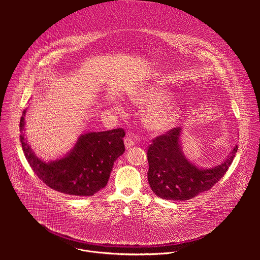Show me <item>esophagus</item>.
<instances>
[{"instance_id":"1","label":"esophagus","mask_w":260,"mask_h":260,"mask_svg":"<svg viewBox=\"0 0 260 260\" xmlns=\"http://www.w3.org/2000/svg\"><path fill=\"white\" fill-rule=\"evenodd\" d=\"M124 144H125V147L126 149L131 148L135 145V141L130 137V136H127L125 139H124Z\"/></svg>"}]
</instances>
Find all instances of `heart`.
<instances>
[{"label": "heart", "mask_w": 260, "mask_h": 260, "mask_svg": "<svg viewBox=\"0 0 260 260\" xmlns=\"http://www.w3.org/2000/svg\"><path fill=\"white\" fill-rule=\"evenodd\" d=\"M170 92L159 86H145L129 95L130 101L137 106L151 105L144 113V123L154 131H166L172 128L181 114L177 100L169 99Z\"/></svg>", "instance_id": "b5f03b06"}]
</instances>
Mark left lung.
Returning <instances> with one entry per match:
<instances>
[{"label": "left lung", "instance_id": "1", "mask_svg": "<svg viewBox=\"0 0 260 260\" xmlns=\"http://www.w3.org/2000/svg\"><path fill=\"white\" fill-rule=\"evenodd\" d=\"M181 134L182 129L176 127L156 137L147 151L149 185L162 199L184 201L209 190L224 176L238 149H232L221 164L198 167L184 155Z\"/></svg>", "mask_w": 260, "mask_h": 260}]
</instances>
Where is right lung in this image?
I'll return each instance as SVG.
<instances>
[{
	"mask_svg": "<svg viewBox=\"0 0 260 260\" xmlns=\"http://www.w3.org/2000/svg\"><path fill=\"white\" fill-rule=\"evenodd\" d=\"M25 115L26 110L20 121L22 148L31 168L46 185L75 196H92L107 185L114 162L125 151L122 128L83 134L64 157L46 162L36 156L25 138Z\"/></svg>",
	"mask_w": 260,
	"mask_h": 260,
	"instance_id": "add662e5",
	"label": "right lung"
}]
</instances>
